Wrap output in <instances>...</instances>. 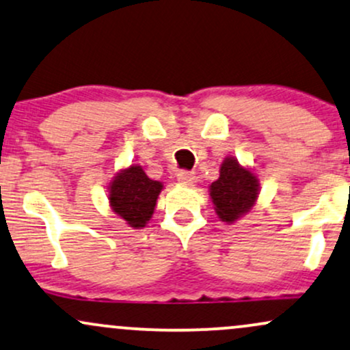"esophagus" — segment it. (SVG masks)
Wrapping results in <instances>:
<instances>
[{
    "label": "esophagus",
    "instance_id": "34e87169",
    "mask_svg": "<svg viewBox=\"0 0 350 350\" xmlns=\"http://www.w3.org/2000/svg\"><path fill=\"white\" fill-rule=\"evenodd\" d=\"M176 178H178V182L180 183H183V185H191V183H195V178H196V175H195V172H178V175H176Z\"/></svg>",
    "mask_w": 350,
    "mask_h": 350
}]
</instances>
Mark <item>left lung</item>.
<instances>
[{
    "label": "left lung",
    "mask_w": 350,
    "mask_h": 350,
    "mask_svg": "<svg viewBox=\"0 0 350 350\" xmlns=\"http://www.w3.org/2000/svg\"><path fill=\"white\" fill-rule=\"evenodd\" d=\"M260 193L254 168L241 165L239 160L228 155L219 168V178L209 185V196L217 217L223 223L232 224L245 216L257 203Z\"/></svg>",
    "instance_id": "obj_1"
}]
</instances>
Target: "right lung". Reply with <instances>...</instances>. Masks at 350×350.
Listing matches in <instances>:
<instances>
[{
  "label": "right lung",
  "mask_w": 350,
  "mask_h": 350,
  "mask_svg": "<svg viewBox=\"0 0 350 350\" xmlns=\"http://www.w3.org/2000/svg\"><path fill=\"white\" fill-rule=\"evenodd\" d=\"M163 183L150 180L139 163L121 168L108 185L109 208L134 229H142L154 215Z\"/></svg>",
  "instance_id": "obj_1"
}]
</instances>
